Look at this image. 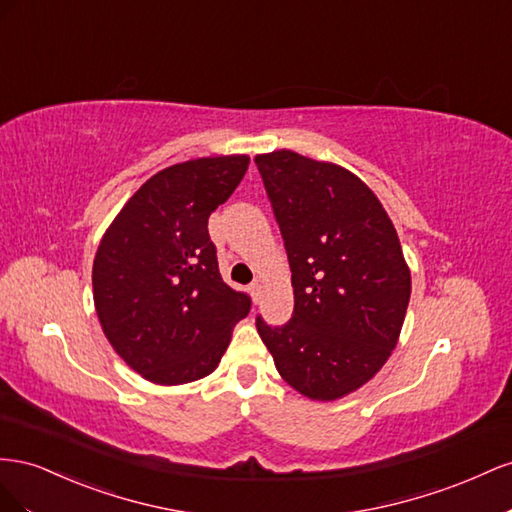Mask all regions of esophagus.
I'll return each instance as SVG.
<instances>
[{
  "label": "esophagus",
  "instance_id": "obj_1",
  "mask_svg": "<svg viewBox=\"0 0 512 512\" xmlns=\"http://www.w3.org/2000/svg\"><path fill=\"white\" fill-rule=\"evenodd\" d=\"M248 291H251V298H253V302L257 304V302H259V294H261V285H259V283H251V287H248Z\"/></svg>",
  "mask_w": 512,
  "mask_h": 512
}]
</instances>
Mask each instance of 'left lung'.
<instances>
[{
	"label": "left lung",
	"mask_w": 512,
	"mask_h": 512,
	"mask_svg": "<svg viewBox=\"0 0 512 512\" xmlns=\"http://www.w3.org/2000/svg\"><path fill=\"white\" fill-rule=\"evenodd\" d=\"M294 285L285 326L257 317L285 382L317 401L354 392L384 367L412 294L382 203L352 171L291 150L255 156Z\"/></svg>",
	"instance_id": "obj_1"
}]
</instances>
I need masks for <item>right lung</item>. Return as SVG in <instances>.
<instances>
[{
	"mask_svg": "<svg viewBox=\"0 0 512 512\" xmlns=\"http://www.w3.org/2000/svg\"><path fill=\"white\" fill-rule=\"evenodd\" d=\"M248 156L167 167L126 201L92 268L102 332L130 369L160 386L210 375L251 311L218 272L210 214L236 191Z\"/></svg>",
	"mask_w": 512,
	"mask_h": 512,
	"instance_id": "add662e5",
	"label": "right lung"
}]
</instances>
